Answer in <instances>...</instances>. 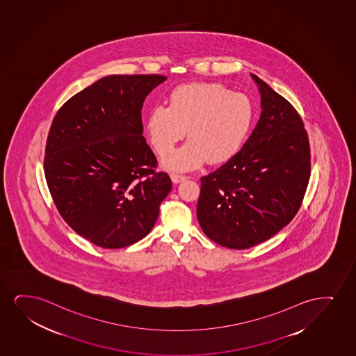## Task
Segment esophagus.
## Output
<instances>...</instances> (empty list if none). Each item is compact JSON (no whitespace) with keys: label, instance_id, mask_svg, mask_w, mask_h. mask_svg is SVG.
<instances>
[{"label":"esophagus","instance_id":"1","mask_svg":"<svg viewBox=\"0 0 356 356\" xmlns=\"http://www.w3.org/2000/svg\"><path fill=\"white\" fill-rule=\"evenodd\" d=\"M171 181L174 182V184H180L182 181L186 180L187 177L184 175H179V174H171L170 175Z\"/></svg>","mask_w":356,"mask_h":356}]
</instances>
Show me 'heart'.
<instances>
[{
    "mask_svg": "<svg viewBox=\"0 0 356 356\" xmlns=\"http://www.w3.org/2000/svg\"><path fill=\"white\" fill-rule=\"evenodd\" d=\"M254 120V102L243 92L217 83L181 86L170 94L169 106L157 104L146 120L149 143L165 157L186 134L190 140L163 161L169 170H192L234 157Z\"/></svg>",
    "mask_w": 356,
    "mask_h": 356,
    "instance_id": "obj_1",
    "label": "heart"
}]
</instances>
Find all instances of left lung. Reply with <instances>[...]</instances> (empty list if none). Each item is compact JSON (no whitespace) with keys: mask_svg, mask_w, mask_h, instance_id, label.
<instances>
[{"mask_svg":"<svg viewBox=\"0 0 356 356\" xmlns=\"http://www.w3.org/2000/svg\"><path fill=\"white\" fill-rule=\"evenodd\" d=\"M262 113L241 151L200 179L199 225L228 249L264 243L292 221L310 177V146L303 120L285 97L251 74Z\"/></svg>","mask_w":356,"mask_h":356,"instance_id":"1","label":"left lung"}]
</instances>
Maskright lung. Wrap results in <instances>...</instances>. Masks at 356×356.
<instances>
[{
  "label": "right lung",
  "mask_w": 356,
  "mask_h": 356,
  "mask_svg": "<svg viewBox=\"0 0 356 356\" xmlns=\"http://www.w3.org/2000/svg\"><path fill=\"white\" fill-rule=\"evenodd\" d=\"M165 79L107 76L69 99L51 122L43 164L53 202L77 234L104 249L147 236L171 191L141 120L145 99Z\"/></svg>",
  "instance_id": "right-lung-1"
}]
</instances>
